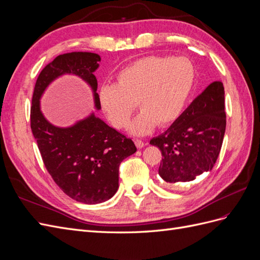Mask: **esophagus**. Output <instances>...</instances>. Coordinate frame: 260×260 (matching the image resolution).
<instances>
[{"mask_svg":"<svg viewBox=\"0 0 260 260\" xmlns=\"http://www.w3.org/2000/svg\"><path fill=\"white\" fill-rule=\"evenodd\" d=\"M135 142H136V145H137V147H138V148H142V147H144V146L146 145V143H145V142H143L142 140H139V139L135 140Z\"/></svg>","mask_w":260,"mask_h":260,"instance_id":"1","label":"esophagus"}]
</instances>
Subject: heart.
Returning <instances> with one entry per match:
<instances>
[{
    "mask_svg": "<svg viewBox=\"0 0 260 260\" xmlns=\"http://www.w3.org/2000/svg\"><path fill=\"white\" fill-rule=\"evenodd\" d=\"M194 68L184 57L146 56L122 68L113 84L99 91L102 109L116 129L128 128L138 104L142 112L132 133L147 135L157 124L166 127L182 114L194 84Z\"/></svg>",
    "mask_w": 260,
    "mask_h": 260,
    "instance_id": "1",
    "label": "heart"
}]
</instances>
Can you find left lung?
Returning a JSON list of instances; mask_svg holds the SVG:
<instances>
[{
	"instance_id": "obj_1",
	"label": "left lung",
	"mask_w": 260,
	"mask_h": 260,
	"mask_svg": "<svg viewBox=\"0 0 260 260\" xmlns=\"http://www.w3.org/2000/svg\"><path fill=\"white\" fill-rule=\"evenodd\" d=\"M225 131L224 88L210 83L162 135L149 144L160 149L159 176L167 183L187 182L210 171Z\"/></svg>"
}]
</instances>
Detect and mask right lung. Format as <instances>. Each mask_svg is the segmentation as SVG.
Returning a JSON list of instances; mask_svg holds the SVG:
<instances>
[{"label":"right lung","instance_id":"obj_1","mask_svg":"<svg viewBox=\"0 0 260 260\" xmlns=\"http://www.w3.org/2000/svg\"><path fill=\"white\" fill-rule=\"evenodd\" d=\"M100 55L89 52L66 53L49 62L39 75L30 108V125L44 166L60 190L73 200L99 204L118 190L119 165L137 152L133 141L109 127L94 114L69 128L55 127L40 111V98L54 79L64 74L79 76L94 93L101 108L94 72Z\"/></svg>","mask_w":260,"mask_h":260}]
</instances>
